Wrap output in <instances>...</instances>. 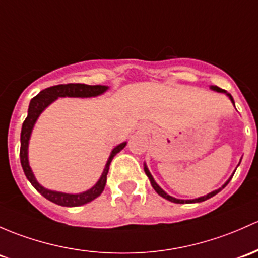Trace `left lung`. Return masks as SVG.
I'll return each mask as SVG.
<instances>
[{
    "mask_svg": "<svg viewBox=\"0 0 258 258\" xmlns=\"http://www.w3.org/2000/svg\"><path fill=\"white\" fill-rule=\"evenodd\" d=\"M210 89H211V90H214V91H218V93H224V94H226L227 96H229V99L231 100V102H232V104H234V106H235V101H234V99H232V96H231V95H230L229 93H226V91H225V90H222V89L219 88V86H214V85H213V86H210ZM145 173H146V174H147V177L150 178L151 185L153 186V189H154V190H156L157 193H158L159 195H161L162 198H164V199L169 200V202H172V203H175V204H184V203H202V202H205V200L210 199V198H213L214 195H216V194H218L219 191H221L222 189H224L225 186H226L227 184H229V181L231 180V178H232V175H231V178H230L229 180H227L226 183H225L224 185L221 186V188L216 189V190L211 191V193H209V194H207V195H204V197H200V198H197V199H191V200H181V199H177V198H173V197H170V195H168L167 193H165V191L163 190V189H162L161 186H159L158 184L156 183V180H154L153 177H152V174H151V173H150V170H148L147 165H146V164H145Z\"/></svg>",
    "mask_w": 258,
    "mask_h": 258,
    "instance_id": "8db88e82",
    "label": "left lung"
}]
</instances>
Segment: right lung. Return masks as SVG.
<instances>
[{
    "instance_id": "1",
    "label": "right lung",
    "mask_w": 258,
    "mask_h": 258,
    "mask_svg": "<svg viewBox=\"0 0 258 258\" xmlns=\"http://www.w3.org/2000/svg\"><path fill=\"white\" fill-rule=\"evenodd\" d=\"M108 89V86L105 85H86V84H61V85L50 86V88L44 89L40 91L37 96L29 102L28 107V115H27L26 120L22 124L21 131V164L23 168V172L26 174L27 179L31 181L32 185L36 188L37 191H39L45 199L50 200L54 204L61 205V207H80V205L88 204V203L93 202L96 199L100 194L104 191L105 185H106V178L108 173V168H110L111 161L113 157L118 153L121 150H123L127 142H122L118 146H116L111 152L110 157L107 159V163L105 165L104 172H102L101 177H100L97 183L95 184L93 188L89 190L83 191L79 194H68L61 193V191L49 190V189L44 188L40 185L34 177L33 172H32L31 167H29L28 162V145L29 138H31L32 130H33L34 124L39 117L40 113L45 110L53 101H55L58 97H95L99 95L104 94Z\"/></svg>"
}]
</instances>
